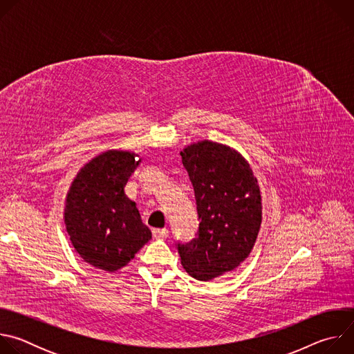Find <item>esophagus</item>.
<instances>
[{"mask_svg":"<svg viewBox=\"0 0 354 354\" xmlns=\"http://www.w3.org/2000/svg\"><path fill=\"white\" fill-rule=\"evenodd\" d=\"M169 234V231L167 228H154L153 230V236L156 239H160V238H167Z\"/></svg>","mask_w":354,"mask_h":354,"instance_id":"obj_1","label":"esophagus"}]
</instances>
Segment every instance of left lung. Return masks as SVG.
Instances as JSON below:
<instances>
[{"label": "left lung", "mask_w": 354, "mask_h": 354, "mask_svg": "<svg viewBox=\"0 0 354 354\" xmlns=\"http://www.w3.org/2000/svg\"><path fill=\"white\" fill-rule=\"evenodd\" d=\"M193 185L197 236L176 243L183 269L209 281L236 269L250 254L262 223L257 178L235 149L209 140L180 151Z\"/></svg>", "instance_id": "8db88e82"}]
</instances>
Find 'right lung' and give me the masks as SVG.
<instances>
[{
	"label": "right lung",
	"instance_id": "obj_1",
	"mask_svg": "<svg viewBox=\"0 0 354 354\" xmlns=\"http://www.w3.org/2000/svg\"><path fill=\"white\" fill-rule=\"evenodd\" d=\"M111 149L91 160L74 179L66 200L64 223L74 249L91 266L116 272L151 239L149 228L124 186L141 160Z\"/></svg>",
	"mask_w": 354,
	"mask_h": 354
}]
</instances>
